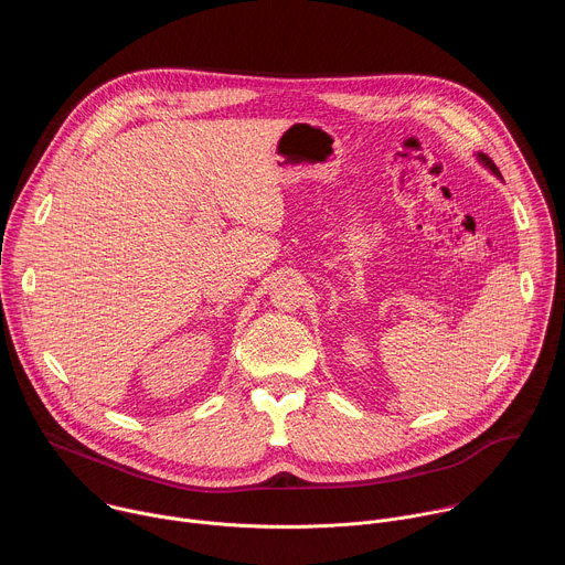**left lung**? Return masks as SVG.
I'll return each mask as SVG.
<instances>
[{
    "mask_svg": "<svg viewBox=\"0 0 565 565\" xmlns=\"http://www.w3.org/2000/svg\"><path fill=\"white\" fill-rule=\"evenodd\" d=\"M476 158H478V163H482V168H488L494 177L501 179V172H499V168L492 163V158H488L486 153H476Z\"/></svg>",
    "mask_w": 565,
    "mask_h": 565,
    "instance_id": "obj_1",
    "label": "left lung"
}]
</instances>
